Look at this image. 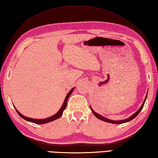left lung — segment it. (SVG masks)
Here are the masks:
<instances>
[{
	"label": "left lung",
	"mask_w": 158,
	"mask_h": 158,
	"mask_svg": "<svg viewBox=\"0 0 158 158\" xmlns=\"http://www.w3.org/2000/svg\"><path fill=\"white\" fill-rule=\"evenodd\" d=\"M146 97H147V95H146V98H145V99H144V101L143 102V103H142V106H141V107H140V108L139 109V110H138L137 112H135L133 115L131 116V117H129L128 118H126V119H124V120H121V121H112V120H110V119H108V118H105L104 117H103V116H101V115H100V114H97V113H96V112H95L94 111V110L92 109V107H91V110H92V112H93V114L96 116V117H97L98 118H99V119H101V120H102V121H106V122H108V123H116V124H121V123H126V122H128V121L132 120V119H133L134 118L136 117L139 114V112H141V110H142V109L143 108V105H144V103H145V101H146Z\"/></svg>",
	"instance_id": "obj_1"
}]
</instances>
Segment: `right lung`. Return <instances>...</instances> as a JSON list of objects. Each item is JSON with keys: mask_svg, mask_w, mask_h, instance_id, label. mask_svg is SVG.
<instances>
[{"mask_svg": "<svg viewBox=\"0 0 158 158\" xmlns=\"http://www.w3.org/2000/svg\"><path fill=\"white\" fill-rule=\"evenodd\" d=\"M73 89H74V88H73V89H71L70 90V92L68 93V94L66 95V98H65V100H64V103L62 105V107H61L59 111L57 112V113H56V114H55V115L52 116V117H49V118H44V119H35V118H28V117H25V116L22 115L21 113L18 111L16 109V112H17V113L19 114V115L20 116L21 118H23V119H25V120L30 121V122L35 123L36 124H44V123H46L51 122V121H54L55 119H57V118H59L61 117V116H62V113H63V111L65 110V108L66 107V104H67L68 98H69V96H70V95L71 94V93L73 91Z\"/></svg>", "mask_w": 158, "mask_h": 158, "instance_id": "add662e5", "label": "right lung"}]
</instances>
